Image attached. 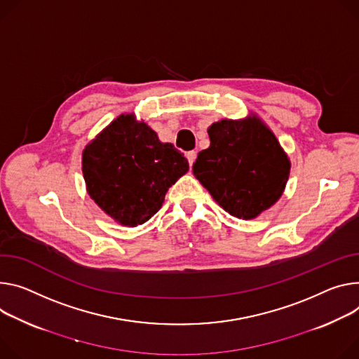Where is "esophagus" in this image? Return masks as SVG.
<instances>
[{"label": "esophagus", "mask_w": 359, "mask_h": 359, "mask_svg": "<svg viewBox=\"0 0 359 359\" xmlns=\"http://www.w3.org/2000/svg\"><path fill=\"white\" fill-rule=\"evenodd\" d=\"M186 157H187V160H189V165L191 166V165H193V161L196 160V151H194V150L187 151V153H186Z\"/></svg>", "instance_id": "obj_1"}]
</instances>
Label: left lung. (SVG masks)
Here are the masks:
<instances>
[{"mask_svg": "<svg viewBox=\"0 0 359 359\" xmlns=\"http://www.w3.org/2000/svg\"><path fill=\"white\" fill-rule=\"evenodd\" d=\"M193 175L227 213L255 219L282 196L290 161L271 128L256 116L220 120L209 128Z\"/></svg>", "mask_w": 359, "mask_h": 359, "instance_id": "1", "label": "left lung"}]
</instances>
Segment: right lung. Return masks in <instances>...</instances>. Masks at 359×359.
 <instances>
[{
	"label": "right lung",
	"mask_w": 359,
	"mask_h": 359,
	"mask_svg": "<svg viewBox=\"0 0 359 359\" xmlns=\"http://www.w3.org/2000/svg\"><path fill=\"white\" fill-rule=\"evenodd\" d=\"M81 165L90 198L124 226L147 222L189 170L183 153L133 114L118 116L88 143Z\"/></svg>",
	"instance_id": "add662e5"
}]
</instances>
